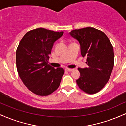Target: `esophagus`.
<instances>
[{
    "label": "esophagus",
    "mask_w": 126,
    "mask_h": 126,
    "mask_svg": "<svg viewBox=\"0 0 126 126\" xmlns=\"http://www.w3.org/2000/svg\"><path fill=\"white\" fill-rule=\"evenodd\" d=\"M65 70H66V71H72V70H73V69H70V68H66V69H65Z\"/></svg>",
    "instance_id": "esophagus-1"
}]
</instances>
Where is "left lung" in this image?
<instances>
[{
  "label": "left lung",
  "instance_id": "left-lung-1",
  "mask_svg": "<svg viewBox=\"0 0 126 126\" xmlns=\"http://www.w3.org/2000/svg\"><path fill=\"white\" fill-rule=\"evenodd\" d=\"M70 35L79 41L88 67L78 68L80 77L76 80L79 88L89 94L100 91L109 80L114 67L113 47L104 33L86 27L72 30Z\"/></svg>",
  "mask_w": 126,
  "mask_h": 126
}]
</instances>
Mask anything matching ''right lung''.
Segmentation results:
<instances>
[{
  "label": "right lung",
  "mask_w": 126,
  "mask_h": 126,
  "mask_svg": "<svg viewBox=\"0 0 126 126\" xmlns=\"http://www.w3.org/2000/svg\"><path fill=\"white\" fill-rule=\"evenodd\" d=\"M63 34L43 28L31 30L20 41L16 53L19 76L27 88L35 94L47 96L60 85L64 73L48 64L54 43Z\"/></svg>",
  "instance_id": "add662e5"
}]
</instances>
